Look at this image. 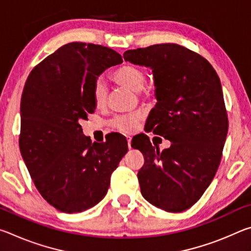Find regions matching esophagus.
I'll return each mask as SVG.
<instances>
[{
  "instance_id": "esophagus-1",
  "label": "esophagus",
  "mask_w": 251,
  "mask_h": 251,
  "mask_svg": "<svg viewBox=\"0 0 251 251\" xmlns=\"http://www.w3.org/2000/svg\"><path fill=\"white\" fill-rule=\"evenodd\" d=\"M127 145H128V148L130 150L131 148V138L130 137H127Z\"/></svg>"
}]
</instances>
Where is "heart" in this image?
I'll use <instances>...</instances> for the list:
<instances>
[{"label": "heart", "instance_id": "1", "mask_svg": "<svg viewBox=\"0 0 251 251\" xmlns=\"http://www.w3.org/2000/svg\"><path fill=\"white\" fill-rule=\"evenodd\" d=\"M113 78L117 83L124 85L133 92H142L144 96L151 94V88L145 87L146 74L141 67L133 64H124L114 71ZM93 100L96 106H103L107 100V88L101 79H96L92 90ZM141 121L139 114H128V115H118L109 121V126L112 128L123 131V133H130L133 131L138 122Z\"/></svg>", "mask_w": 251, "mask_h": 251}]
</instances>
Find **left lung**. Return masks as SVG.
Instances as JSON below:
<instances>
[{
	"label": "left lung",
	"mask_w": 251,
	"mask_h": 251,
	"mask_svg": "<svg viewBox=\"0 0 251 251\" xmlns=\"http://www.w3.org/2000/svg\"><path fill=\"white\" fill-rule=\"evenodd\" d=\"M124 59L152 70L157 103L145 127L172 142L163 151L146 135L131 142L145 159L137 174L142 195L160 209L184 211L202 196L222 159L228 117L220 79L206 58L174 43L128 50Z\"/></svg>",
	"instance_id": "obj_1"
}]
</instances>
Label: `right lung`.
I'll return each instance as SVG.
<instances>
[{
    "label": "right lung",
    "instance_id": "right-lung-1",
    "mask_svg": "<svg viewBox=\"0 0 251 251\" xmlns=\"http://www.w3.org/2000/svg\"><path fill=\"white\" fill-rule=\"evenodd\" d=\"M123 62L101 45H63L29 73L21 100L20 151L34 185L50 205L74 214L99 203L128 151L127 141L92 143L79 123L94 113L97 77Z\"/></svg>",
    "mask_w": 251,
    "mask_h": 251
}]
</instances>
